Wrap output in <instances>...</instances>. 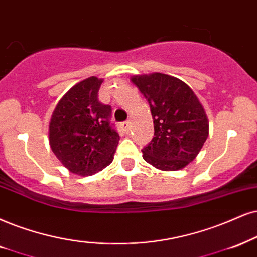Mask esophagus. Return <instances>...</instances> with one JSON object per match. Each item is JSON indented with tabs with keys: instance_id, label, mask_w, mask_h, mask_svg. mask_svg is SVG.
<instances>
[{
	"instance_id": "1",
	"label": "esophagus",
	"mask_w": 257,
	"mask_h": 257,
	"mask_svg": "<svg viewBox=\"0 0 257 257\" xmlns=\"http://www.w3.org/2000/svg\"><path fill=\"white\" fill-rule=\"evenodd\" d=\"M121 129L124 133H129V132H131V123H129V122L121 123Z\"/></svg>"
}]
</instances>
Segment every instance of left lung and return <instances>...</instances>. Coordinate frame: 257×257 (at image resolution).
Returning <instances> with one entry per match:
<instances>
[{"instance_id": "obj_1", "label": "left lung", "mask_w": 257, "mask_h": 257, "mask_svg": "<svg viewBox=\"0 0 257 257\" xmlns=\"http://www.w3.org/2000/svg\"><path fill=\"white\" fill-rule=\"evenodd\" d=\"M132 82L148 100L154 123V138L142 149V157L162 171L187 166L209 135L199 99L187 84L168 74L134 76Z\"/></svg>"}]
</instances>
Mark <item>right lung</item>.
<instances>
[{
	"instance_id": "right-lung-1",
	"label": "right lung",
	"mask_w": 257,
	"mask_h": 257,
	"mask_svg": "<svg viewBox=\"0 0 257 257\" xmlns=\"http://www.w3.org/2000/svg\"><path fill=\"white\" fill-rule=\"evenodd\" d=\"M102 79L90 77L65 93L52 113L50 145L72 173L92 175L113 160L119 135L111 122V106L98 100Z\"/></svg>"
}]
</instances>
